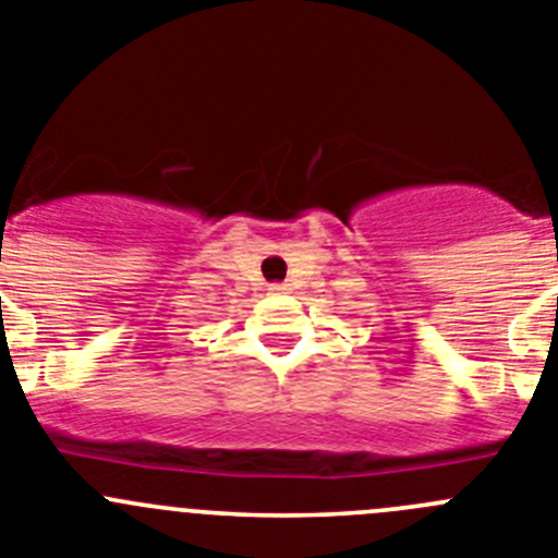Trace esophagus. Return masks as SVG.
Segmentation results:
<instances>
[{
	"label": "esophagus",
	"mask_w": 558,
	"mask_h": 558,
	"mask_svg": "<svg viewBox=\"0 0 558 558\" xmlns=\"http://www.w3.org/2000/svg\"><path fill=\"white\" fill-rule=\"evenodd\" d=\"M272 294H289V286H286V283L272 286Z\"/></svg>",
	"instance_id": "34e87169"
}]
</instances>
